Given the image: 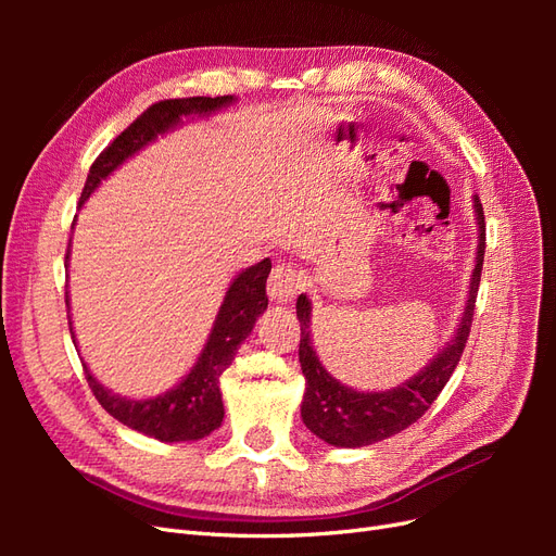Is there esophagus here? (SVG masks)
I'll list each match as a JSON object with an SVG mask.
<instances>
[{
  "instance_id": "esophagus-1",
  "label": "esophagus",
  "mask_w": 556,
  "mask_h": 556,
  "mask_svg": "<svg viewBox=\"0 0 556 556\" xmlns=\"http://www.w3.org/2000/svg\"><path fill=\"white\" fill-rule=\"evenodd\" d=\"M301 292V278L296 274V268L290 264H278L271 276H268V296L271 301H292Z\"/></svg>"
}]
</instances>
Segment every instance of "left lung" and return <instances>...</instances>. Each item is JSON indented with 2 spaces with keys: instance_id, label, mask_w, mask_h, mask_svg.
I'll return each mask as SVG.
<instances>
[{
  "instance_id": "left-lung-1",
  "label": "left lung",
  "mask_w": 556,
  "mask_h": 556,
  "mask_svg": "<svg viewBox=\"0 0 556 556\" xmlns=\"http://www.w3.org/2000/svg\"><path fill=\"white\" fill-rule=\"evenodd\" d=\"M476 220L480 225L478 257L470 280L468 304L462 325L447 348L435 357L425 371H419L408 382H403L387 392H355L352 387L333 380L325 366L319 364L311 343V301L306 294L296 299V317L301 323L299 362L306 376V394L301 403V417L306 427L336 447H362L390 439L394 433L408 429L422 417L431 403L439 399L454 368H457L468 341L470 319L476 311V296L480 288V274L484 262V213L480 199L476 197Z\"/></svg>"
}]
</instances>
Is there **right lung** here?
Wrapping results in <instances>:
<instances>
[{"mask_svg":"<svg viewBox=\"0 0 556 556\" xmlns=\"http://www.w3.org/2000/svg\"><path fill=\"white\" fill-rule=\"evenodd\" d=\"M231 94L225 97H182V99H162V102L148 106L137 121L99 153L92 162L86 185H83L78 206H83L94 190L113 169H117L129 155L137 153L146 143L153 141L157 134L172 129L180 123L182 115L192 113H211L231 102ZM70 260V250L66 257ZM271 274V260H262L260 264L245 268V271L231 282L227 296L215 317L208 343L201 352V357L192 366V371L185 376L180 384L162 396L134 401L115 396L99 384L88 366L83 364L86 380L94 399L102 403V408L113 415L117 422L127 425L134 431H141L150 439L164 443L178 441H199L208 435L213 429L220 427L225 417L223 394H220V376L225 368L237 357L245 336L255 327L257 317L266 311V278ZM70 301V299H66ZM72 331V323H70Z\"/></svg>","mask_w":556,"mask_h":556,"instance_id":"1","label":"right lung"}]
</instances>
